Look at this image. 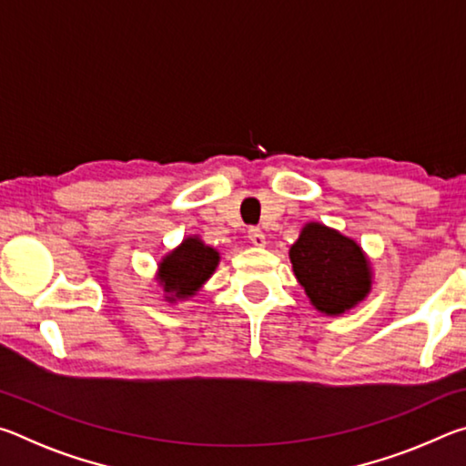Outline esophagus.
Masks as SVG:
<instances>
[{"label":"esophagus","instance_id":"34e87169","mask_svg":"<svg viewBox=\"0 0 466 466\" xmlns=\"http://www.w3.org/2000/svg\"><path fill=\"white\" fill-rule=\"evenodd\" d=\"M248 240L255 244V247H265V234L261 228H248Z\"/></svg>","mask_w":466,"mask_h":466}]
</instances>
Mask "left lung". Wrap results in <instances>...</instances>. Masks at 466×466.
Instances as JSON below:
<instances>
[{
    "label": "left lung",
    "instance_id": "1",
    "mask_svg": "<svg viewBox=\"0 0 466 466\" xmlns=\"http://www.w3.org/2000/svg\"><path fill=\"white\" fill-rule=\"evenodd\" d=\"M294 273L317 310L341 314L370 291V267L356 242L322 224H309L289 248Z\"/></svg>",
    "mask_w": 466,
    "mask_h": 466
}]
</instances>
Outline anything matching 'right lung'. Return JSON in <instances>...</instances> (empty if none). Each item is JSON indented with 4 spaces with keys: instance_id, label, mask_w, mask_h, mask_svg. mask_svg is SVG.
Masks as SVG:
<instances>
[{
    "instance_id": "1",
    "label": "right lung",
    "mask_w": 466,
    "mask_h": 466,
    "mask_svg": "<svg viewBox=\"0 0 466 466\" xmlns=\"http://www.w3.org/2000/svg\"><path fill=\"white\" fill-rule=\"evenodd\" d=\"M219 255L199 238H187L160 263V279L168 299L193 296L216 271Z\"/></svg>"
}]
</instances>
